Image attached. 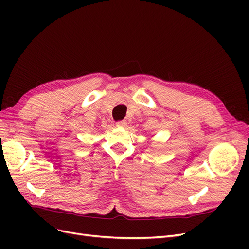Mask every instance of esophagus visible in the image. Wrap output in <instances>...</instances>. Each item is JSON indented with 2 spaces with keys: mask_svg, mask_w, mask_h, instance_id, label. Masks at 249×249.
<instances>
[{
  "mask_svg": "<svg viewBox=\"0 0 249 249\" xmlns=\"http://www.w3.org/2000/svg\"><path fill=\"white\" fill-rule=\"evenodd\" d=\"M116 125L120 126V127H125L127 125V123L125 122V120H119V122L116 123Z\"/></svg>",
  "mask_w": 249,
  "mask_h": 249,
  "instance_id": "esophagus-1",
  "label": "esophagus"
}]
</instances>
